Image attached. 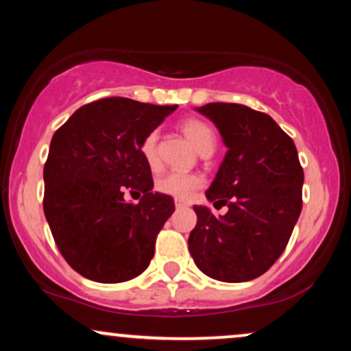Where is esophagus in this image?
Returning a JSON list of instances; mask_svg holds the SVG:
<instances>
[{"instance_id":"esophagus-1","label":"esophagus","mask_w":351,"mask_h":351,"mask_svg":"<svg viewBox=\"0 0 351 351\" xmlns=\"http://www.w3.org/2000/svg\"><path fill=\"white\" fill-rule=\"evenodd\" d=\"M175 206L176 209H183V208H188V204L181 199H175Z\"/></svg>"}]
</instances>
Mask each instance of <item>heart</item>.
Here are the masks:
<instances>
[{
  "label": "heart",
  "instance_id": "b5f03b06",
  "mask_svg": "<svg viewBox=\"0 0 351 351\" xmlns=\"http://www.w3.org/2000/svg\"><path fill=\"white\" fill-rule=\"evenodd\" d=\"M183 132L188 136L189 142L196 150L201 152L208 147H215L216 145V135L213 128L208 123L201 122V120L189 119L183 123ZM156 142H158V134L156 132H150L143 138L142 145H140V153H142L145 163L155 170L160 165L158 152H156ZM203 181L199 176L191 175V173H181V171H170L167 175L160 176L156 180V189L167 196H173L176 199H188L191 198L193 193L198 189Z\"/></svg>",
  "mask_w": 351,
  "mask_h": 351
}]
</instances>
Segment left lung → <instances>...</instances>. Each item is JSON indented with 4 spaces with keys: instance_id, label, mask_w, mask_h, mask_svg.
<instances>
[{
    "instance_id": "1",
    "label": "left lung",
    "mask_w": 351,
    "mask_h": 351,
    "mask_svg": "<svg viewBox=\"0 0 351 351\" xmlns=\"http://www.w3.org/2000/svg\"><path fill=\"white\" fill-rule=\"evenodd\" d=\"M216 125L228 152L208 188L216 217L193 206L198 223L188 239L189 254L203 274L221 282L263 276L284 252L302 211V170L292 138L272 117L241 104L196 107Z\"/></svg>"
}]
</instances>
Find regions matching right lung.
I'll return each instance as SVG.
<instances>
[{
  "label": "right lung",
  "mask_w": 351,
  "mask_h": 351,
  "mask_svg": "<svg viewBox=\"0 0 351 351\" xmlns=\"http://www.w3.org/2000/svg\"><path fill=\"white\" fill-rule=\"evenodd\" d=\"M176 107L100 99L77 108L52 135L44 215L64 259L86 279L117 284L150 264L175 203L152 191L140 145ZM127 191L144 196L134 205L123 198Z\"/></svg>",
  "instance_id": "obj_1"
}]
</instances>
